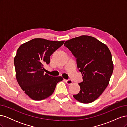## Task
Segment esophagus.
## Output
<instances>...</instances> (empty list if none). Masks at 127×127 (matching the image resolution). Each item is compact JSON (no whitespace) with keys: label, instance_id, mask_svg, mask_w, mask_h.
Listing matches in <instances>:
<instances>
[{"label":"esophagus","instance_id":"esophagus-1","mask_svg":"<svg viewBox=\"0 0 127 127\" xmlns=\"http://www.w3.org/2000/svg\"><path fill=\"white\" fill-rule=\"evenodd\" d=\"M65 82H66V83L68 84V85H71V84L72 83V81L70 79H65Z\"/></svg>","mask_w":127,"mask_h":127}]
</instances>
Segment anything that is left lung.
<instances>
[{
  "instance_id": "left-lung-1",
  "label": "left lung",
  "mask_w": 127,
  "mask_h": 127,
  "mask_svg": "<svg viewBox=\"0 0 127 127\" xmlns=\"http://www.w3.org/2000/svg\"><path fill=\"white\" fill-rule=\"evenodd\" d=\"M76 58L77 66L82 74L80 90L74 97L82 103L98 98L108 85L113 71L112 55L107 46L95 38L82 35L64 44Z\"/></svg>"
}]
</instances>
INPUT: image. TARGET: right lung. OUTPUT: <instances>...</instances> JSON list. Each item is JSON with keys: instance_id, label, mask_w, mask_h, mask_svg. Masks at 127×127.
Listing matches in <instances>:
<instances>
[{"instance_id": "obj_1", "label": "right lung", "mask_w": 127, "mask_h": 127, "mask_svg": "<svg viewBox=\"0 0 127 127\" xmlns=\"http://www.w3.org/2000/svg\"><path fill=\"white\" fill-rule=\"evenodd\" d=\"M64 41L34 39L22 44L14 58L17 81L31 98L40 101L51 96L62 77L45 74L44 64L50 63V57Z\"/></svg>"}]
</instances>
